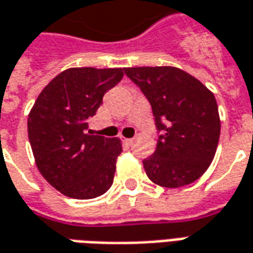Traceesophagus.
<instances>
[{"label":"esophagus","instance_id":"34e87169","mask_svg":"<svg viewBox=\"0 0 253 253\" xmlns=\"http://www.w3.org/2000/svg\"><path fill=\"white\" fill-rule=\"evenodd\" d=\"M125 142H126L127 145H132V142H134V138H126L125 139Z\"/></svg>","mask_w":253,"mask_h":253}]
</instances>
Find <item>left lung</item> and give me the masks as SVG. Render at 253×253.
Instances as JSON below:
<instances>
[{"instance_id": "obj_1", "label": "left lung", "mask_w": 253, "mask_h": 253, "mask_svg": "<svg viewBox=\"0 0 253 253\" xmlns=\"http://www.w3.org/2000/svg\"><path fill=\"white\" fill-rule=\"evenodd\" d=\"M125 74L151 104L159 132L156 151L142 162L148 178L164 188L199 179L212 162L220 134L212 93L175 67H134Z\"/></svg>"}]
</instances>
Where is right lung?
<instances>
[{
	"label": "right lung",
	"mask_w": 253,
	"mask_h": 253,
	"mask_svg": "<svg viewBox=\"0 0 253 253\" xmlns=\"http://www.w3.org/2000/svg\"><path fill=\"white\" fill-rule=\"evenodd\" d=\"M122 78V68L65 70L41 91L28 115V139L37 167L68 197L94 199L112 186L121 141L94 135L89 119Z\"/></svg>",
	"instance_id": "right-lung-1"
}]
</instances>
